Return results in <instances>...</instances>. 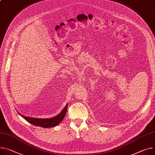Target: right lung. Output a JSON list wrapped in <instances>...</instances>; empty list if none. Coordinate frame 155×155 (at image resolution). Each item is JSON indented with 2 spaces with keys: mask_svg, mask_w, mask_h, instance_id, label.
<instances>
[{
  "mask_svg": "<svg viewBox=\"0 0 155 155\" xmlns=\"http://www.w3.org/2000/svg\"><path fill=\"white\" fill-rule=\"evenodd\" d=\"M68 104H66L63 110L58 115H57L54 117L49 118H39L29 117L23 115L18 112H17L20 114L21 117H22L23 118H24L25 120H26L27 122H28L29 123H30L33 125L43 127V128H51V127L57 126L63 120V118L65 117V115L67 111Z\"/></svg>",
  "mask_w": 155,
  "mask_h": 155,
  "instance_id": "right-lung-1",
  "label": "right lung"
}]
</instances>
